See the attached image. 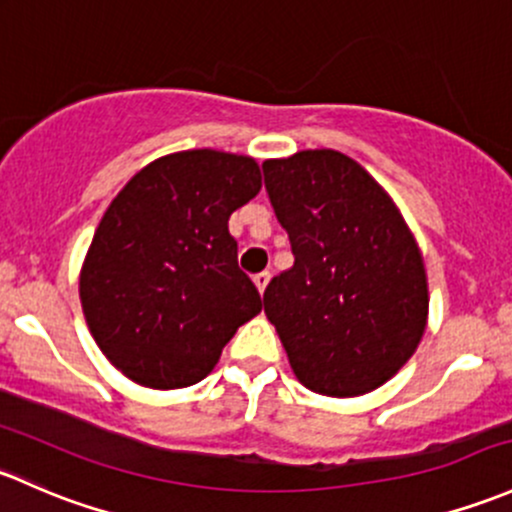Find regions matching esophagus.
<instances>
[{
  "label": "esophagus",
  "instance_id": "esophagus-1",
  "mask_svg": "<svg viewBox=\"0 0 512 512\" xmlns=\"http://www.w3.org/2000/svg\"><path fill=\"white\" fill-rule=\"evenodd\" d=\"M270 277H272V274H270V272H260V274H255V284H257V292H260V294H265L267 284H270Z\"/></svg>",
  "mask_w": 512,
  "mask_h": 512
}]
</instances>
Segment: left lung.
Returning a JSON list of instances; mask_svg holds the SVG:
<instances>
[{"instance_id":"left-lung-1","label":"left lung","mask_w":512,"mask_h":512,"mask_svg":"<svg viewBox=\"0 0 512 512\" xmlns=\"http://www.w3.org/2000/svg\"><path fill=\"white\" fill-rule=\"evenodd\" d=\"M294 267L265 314L309 390L353 397L390 380L422 341L427 274L385 188L351 157L309 149L262 164Z\"/></svg>"}]
</instances>
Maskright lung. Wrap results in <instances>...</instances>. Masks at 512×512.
<instances>
[{"label": "right lung", "instance_id": "add662e5", "mask_svg": "<svg viewBox=\"0 0 512 512\" xmlns=\"http://www.w3.org/2000/svg\"><path fill=\"white\" fill-rule=\"evenodd\" d=\"M260 186L255 159L191 149L144 166L110 203L80 272V304L129 380L154 390L198 383L260 314L228 230Z\"/></svg>", "mask_w": 512, "mask_h": 512}]
</instances>
